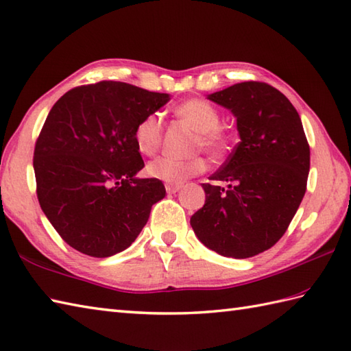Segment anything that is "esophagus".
<instances>
[{
    "mask_svg": "<svg viewBox=\"0 0 351 351\" xmlns=\"http://www.w3.org/2000/svg\"><path fill=\"white\" fill-rule=\"evenodd\" d=\"M181 189H182V185H170V184L166 185V191L169 193V195H175V193H178Z\"/></svg>",
    "mask_w": 351,
    "mask_h": 351,
    "instance_id": "1",
    "label": "esophagus"
}]
</instances>
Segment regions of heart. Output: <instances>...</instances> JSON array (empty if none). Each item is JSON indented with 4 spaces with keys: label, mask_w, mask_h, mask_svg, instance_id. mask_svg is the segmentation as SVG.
I'll list each match as a JSON object with an SVG mask.
<instances>
[{
    "label": "heart",
    "mask_w": 351,
    "mask_h": 351,
    "mask_svg": "<svg viewBox=\"0 0 351 351\" xmlns=\"http://www.w3.org/2000/svg\"><path fill=\"white\" fill-rule=\"evenodd\" d=\"M175 114L182 119L191 130L197 132L196 145L210 154H220L226 146V136L220 125V113L213 104L204 99H189L175 108ZM162 140V121L158 113L141 117L134 128V143L143 155H155ZM206 169L202 156L189 160L160 156L147 164L146 173L170 185H181L191 176H196Z\"/></svg>",
    "instance_id": "heart-1"
}]
</instances>
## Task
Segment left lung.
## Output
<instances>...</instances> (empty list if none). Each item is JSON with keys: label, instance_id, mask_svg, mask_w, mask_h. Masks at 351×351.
<instances>
[{"label": "left lung", "instance_id": "1", "mask_svg": "<svg viewBox=\"0 0 351 351\" xmlns=\"http://www.w3.org/2000/svg\"><path fill=\"white\" fill-rule=\"evenodd\" d=\"M237 117L240 141L202 184L206 200L190 225L208 249L244 259L285 234L306 191L311 152L293 104L278 88L244 81L208 95Z\"/></svg>", "mask_w": 351, "mask_h": 351}]
</instances>
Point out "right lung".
Wrapping results in <instances>:
<instances>
[{"instance_id":"right-lung-1","label":"right lung","mask_w":351,"mask_h":351,"mask_svg":"<svg viewBox=\"0 0 351 351\" xmlns=\"http://www.w3.org/2000/svg\"><path fill=\"white\" fill-rule=\"evenodd\" d=\"M170 96L99 81L72 88L51 108L36 141L33 167L42 211L71 247L93 258L125 250L151 208L166 196L145 167L134 128Z\"/></svg>"}]
</instances>
